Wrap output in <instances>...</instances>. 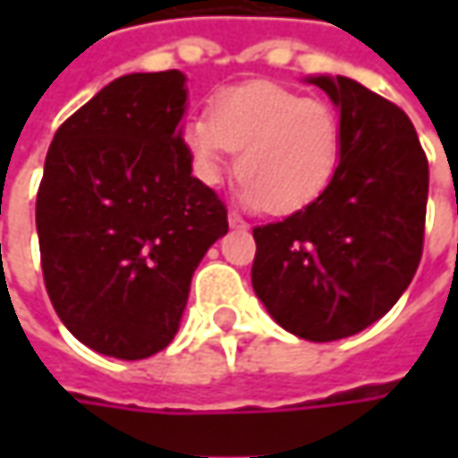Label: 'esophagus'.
I'll list each match as a JSON object with an SVG mask.
<instances>
[{
	"label": "esophagus",
	"mask_w": 458,
	"mask_h": 458,
	"mask_svg": "<svg viewBox=\"0 0 458 458\" xmlns=\"http://www.w3.org/2000/svg\"><path fill=\"white\" fill-rule=\"evenodd\" d=\"M226 219H229V226H232V229H250V224L242 219L239 214H234V211H232V214L226 216Z\"/></svg>",
	"instance_id": "obj_1"
}]
</instances>
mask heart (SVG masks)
Instances as JSON below:
<instances>
[{"label":"heart","instance_id":"b5f03b06","mask_svg":"<svg viewBox=\"0 0 458 458\" xmlns=\"http://www.w3.org/2000/svg\"><path fill=\"white\" fill-rule=\"evenodd\" d=\"M185 145L208 185L221 181L229 152H239V201L288 214L313 201L334 178L342 122L324 101L252 81L224 89L211 116H193L185 124Z\"/></svg>","mask_w":458,"mask_h":458}]
</instances>
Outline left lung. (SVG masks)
Instances as JSON below:
<instances>
[{
    "label": "left lung",
    "instance_id": "obj_1",
    "mask_svg": "<svg viewBox=\"0 0 458 458\" xmlns=\"http://www.w3.org/2000/svg\"><path fill=\"white\" fill-rule=\"evenodd\" d=\"M339 109L342 157L321 196L257 226L252 288L285 331L336 342L379 321L411 285L428 160L408 114L346 76H308Z\"/></svg>",
    "mask_w": 458,
    "mask_h": 458
}]
</instances>
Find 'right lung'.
Here are the masks:
<instances>
[{
	"label": "right lung",
	"mask_w": 458,
	"mask_h": 458,
	"mask_svg": "<svg viewBox=\"0 0 458 458\" xmlns=\"http://www.w3.org/2000/svg\"><path fill=\"white\" fill-rule=\"evenodd\" d=\"M181 71L104 86L53 137L35 221L45 288L98 354L145 360L181 328L191 277L229 232L219 196L191 175Z\"/></svg>",
	"instance_id": "obj_1"
}]
</instances>
